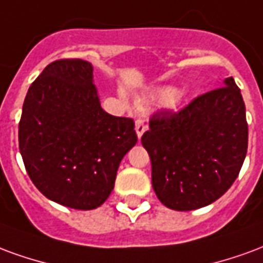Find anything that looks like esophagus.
<instances>
[{
    "instance_id": "esophagus-1",
    "label": "esophagus",
    "mask_w": 263,
    "mask_h": 263,
    "mask_svg": "<svg viewBox=\"0 0 263 263\" xmlns=\"http://www.w3.org/2000/svg\"><path fill=\"white\" fill-rule=\"evenodd\" d=\"M147 130V124L143 122V120H137L136 122V133H137V137L141 139V136L144 134V132Z\"/></svg>"
}]
</instances>
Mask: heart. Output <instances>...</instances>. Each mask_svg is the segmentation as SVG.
<instances>
[{
  "instance_id": "heart-1",
  "label": "heart",
  "mask_w": 263,
  "mask_h": 263,
  "mask_svg": "<svg viewBox=\"0 0 263 263\" xmlns=\"http://www.w3.org/2000/svg\"><path fill=\"white\" fill-rule=\"evenodd\" d=\"M124 97V95H122ZM176 89L171 87H162V88H155L153 91H150L147 93L145 99L147 101H151V102L157 103H170V105H174L176 101Z\"/></svg>"
}]
</instances>
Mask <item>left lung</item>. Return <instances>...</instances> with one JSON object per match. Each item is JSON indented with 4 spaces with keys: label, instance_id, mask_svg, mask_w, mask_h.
I'll use <instances>...</instances> for the list:
<instances>
[{
    "label": "left lung",
    "instance_id": "8db88e82",
    "mask_svg": "<svg viewBox=\"0 0 263 263\" xmlns=\"http://www.w3.org/2000/svg\"><path fill=\"white\" fill-rule=\"evenodd\" d=\"M160 202L178 212L204 208L237 179L248 148L245 103L233 77L179 110H160L141 137Z\"/></svg>",
    "mask_w": 263,
    "mask_h": 263
}]
</instances>
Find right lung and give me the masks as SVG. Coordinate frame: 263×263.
<instances>
[{"instance_id":"obj_1","label":"right lung","mask_w":263,"mask_h":263,"mask_svg":"<svg viewBox=\"0 0 263 263\" xmlns=\"http://www.w3.org/2000/svg\"><path fill=\"white\" fill-rule=\"evenodd\" d=\"M92 64L55 60L29 87L19 122L28 175L47 199L97 209L115 186L120 161L137 143L133 119L101 108Z\"/></svg>"}]
</instances>
